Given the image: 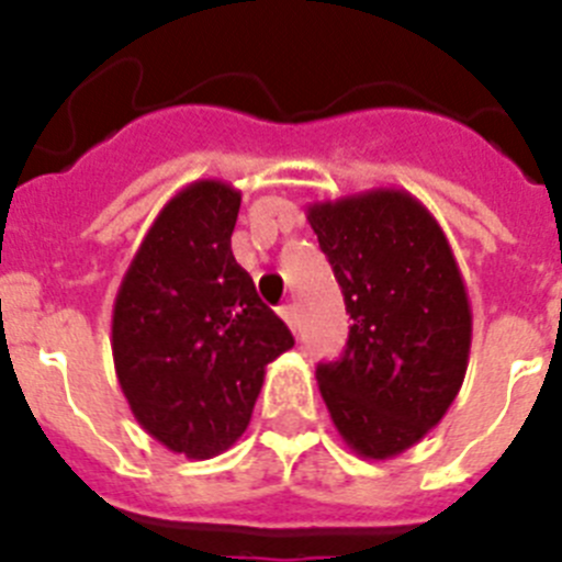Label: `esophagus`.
<instances>
[{"label":"esophagus","mask_w":562,"mask_h":562,"mask_svg":"<svg viewBox=\"0 0 562 562\" xmlns=\"http://www.w3.org/2000/svg\"><path fill=\"white\" fill-rule=\"evenodd\" d=\"M281 317H284V324L290 326L292 335H295V331H297V312H295V306H292V304L281 306Z\"/></svg>","instance_id":"esophagus-1"}]
</instances>
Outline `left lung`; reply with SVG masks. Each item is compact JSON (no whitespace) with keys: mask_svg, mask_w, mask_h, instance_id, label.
I'll return each instance as SVG.
<instances>
[{"mask_svg":"<svg viewBox=\"0 0 562 562\" xmlns=\"http://www.w3.org/2000/svg\"><path fill=\"white\" fill-rule=\"evenodd\" d=\"M317 233L355 324L340 360L315 371L342 441L394 459L448 414L470 360L473 312L450 241L402 188L312 202Z\"/></svg>","mask_w":562,"mask_h":562,"instance_id":"8db88e82","label":"left lung"}]
</instances>
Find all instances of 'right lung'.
Here are the masks:
<instances>
[{
	"mask_svg": "<svg viewBox=\"0 0 562 562\" xmlns=\"http://www.w3.org/2000/svg\"><path fill=\"white\" fill-rule=\"evenodd\" d=\"M241 191L196 180L166 202L112 310V357L134 419L188 459H211L250 425L267 362L295 346L236 265Z\"/></svg>",
	"mask_w": 562,
	"mask_h": 562,
	"instance_id": "add662e5",
	"label": "right lung"
}]
</instances>
